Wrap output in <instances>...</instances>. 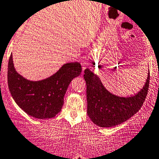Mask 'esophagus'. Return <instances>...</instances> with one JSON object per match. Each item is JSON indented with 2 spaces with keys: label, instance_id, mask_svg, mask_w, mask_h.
Instances as JSON below:
<instances>
[{
  "label": "esophagus",
  "instance_id": "34e87169",
  "mask_svg": "<svg viewBox=\"0 0 159 159\" xmlns=\"http://www.w3.org/2000/svg\"><path fill=\"white\" fill-rule=\"evenodd\" d=\"M87 64V62H86L84 60H82V62H81V65H82V70H84V68H85V66Z\"/></svg>",
  "mask_w": 159,
  "mask_h": 159
}]
</instances>
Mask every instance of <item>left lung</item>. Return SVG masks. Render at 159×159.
Instances as JSON below:
<instances>
[{"label":"left lung","instance_id":"8db88e82","mask_svg":"<svg viewBox=\"0 0 159 159\" xmlns=\"http://www.w3.org/2000/svg\"><path fill=\"white\" fill-rule=\"evenodd\" d=\"M84 78L87 90V113L92 122L101 127H112L125 122L139 111L148 95L150 73L143 89L138 94L120 97L109 92L98 76L89 68L84 70Z\"/></svg>","mask_w":159,"mask_h":159}]
</instances>
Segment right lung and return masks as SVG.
Here are the masks:
<instances>
[{
  "label": "right lung",
  "mask_w": 159,
  "mask_h": 159,
  "mask_svg": "<svg viewBox=\"0 0 159 159\" xmlns=\"http://www.w3.org/2000/svg\"><path fill=\"white\" fill-rule=\"evenodd\" d=\"M81 72L80 63H67L46 79L30 81L15 70L11 54L7 68L9 91L17 105L28 115L37 119L53 118L62 109L70 81Z\"/></svg>",
  "instance_id": "1"
}]
</instances>
